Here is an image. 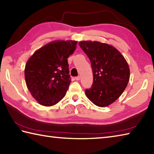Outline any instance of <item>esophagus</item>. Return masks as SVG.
Masks as SVG:
<instances>
[{
    "label": "esophagus",
    "mask_w": 154,
    "mask_h": 154,
    "mask_svg": "<svg viewBox=\"0 0 154 154\" xmlns=\"http://www.w3.org/2000/svg\"><path fill=\"white\" fill-rule=\"evenodd\" d=\"M75 79H76V80H80V76H76V78H75Z\"/></svg>",
    "instance_id": "obj_1"
}]
</instances>
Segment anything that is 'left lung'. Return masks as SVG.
I'll return each mask as SVG.
<instances>
[{
  "label": "left lung",
  "mask_w": 154,
  "mask_h": 154,
  "mask_svg": "<svg viewBox=\"0 0 154 154\" xmlns=\"http://www.w3.org/2000/svg\"><path fill=\"white\" fill-rule=\"evenodd\" d=\"M80 47L91 62L93 83L85 93L95 105L104 107L117 99L129 80V68L117 49L106 43L84 41Z\"/></svg>",
  "instance_id": "1"
}]
</instances>
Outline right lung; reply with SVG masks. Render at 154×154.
Returning <instances> with one entry per match:
<instances>
[{"label":"right lung","mask_w":154,"mask_h":154,"mask_svg":"<svg viewBox=\"0 0 154 154\" xmlns=\"http://www.w3.org/2000/svg\"><path fill=\"white\" fill-rule=\"evenodd\" d=\"M76 41L48 43L33 54L25 65L27 88L40 104L53 106L65 97L71 78L68 58L76 48Z\"/></svg>","instance_id":"obj_1"}]
</instances>
